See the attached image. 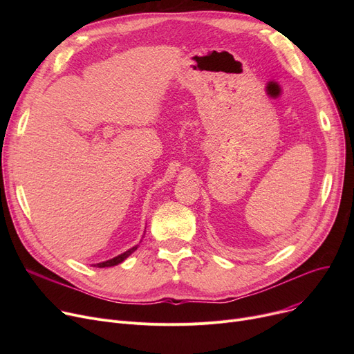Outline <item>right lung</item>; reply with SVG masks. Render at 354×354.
Masks as SVG:
<instances>
[{
    "instance_id": "1",
    "label": "right lung",
    "mask_w": 354,
    "mask_h": 354,
    "mask_svg": "<svg viewBox=\"0 0 354 354\" xmlns=\"http://www.w3.org/2000/svg\"><path fill=\"white\" fill-rule=\"evenodd\" d=\"M138 250V245L136 247H133V248H130V250H127L126 252H123V254H120V255H118V257H115V258H111V259H109V261H104V263H99V264H96V267H99V268H104V267H113V266H118V264H120L122 261H124V259L132 254L133 251H136Z\"/></svg>"
}]
</instances>
